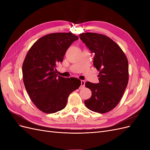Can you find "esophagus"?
<instances>
[{
	"mask_svg": "<svg viewBox=\"0 0 150 150\" xmlns=\"http://www.w3.org/2000/svg\"><path fill=\"white\" fill-rule=\"evenodd\" d=\"M81 88H84V86H85V81H84V80H81Z\"/></svg>",
	"mask_w": 150,
	"mask_h": 150,
	"instance_id": "obj_1",
	"label": "esophagus"
}]
</instances>
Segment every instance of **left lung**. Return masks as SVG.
Listing matches in <instances>:
<instances>
[{
    "label": "left lung",
    "instance_id": "left-lung-1",
    "mask_svg": "<svg viewBox=\"0 0 150 150\" xmlns=\"http://www.w3.org/2000/svg\"><path fill=\"white\" fill-rule=\"evenodd\" d=\"M79 38L95 54L93 64L99 71V83L85 84L92 92L85 105L94 112L110 111L119 103L128 85V59L118 45L106 35L86 33L81 34Z\"/></svg>",
    "mask_w": 150,
    "mask_h": 150
}]
</instances>
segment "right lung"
Instances as JSON below:
<instances>
[{"instance_id":"right-lung-1","label":"right lung","mask_w":150,"mask_h":150,"mask_svg":"<svg viewBox=\"0 0 150 150\" xmlns=\"http://www.w3.org/2000/svg\"><path fill=\"white\" fill-rule=\"evenodd\" d=\"M78 39L71 33L49 34L38 39L27 54L22 64L24 84L32 101L44 112L63 110L69 95L81 86L78 79L57 76L56 69Z\"/></svg>"}]
</instances>
